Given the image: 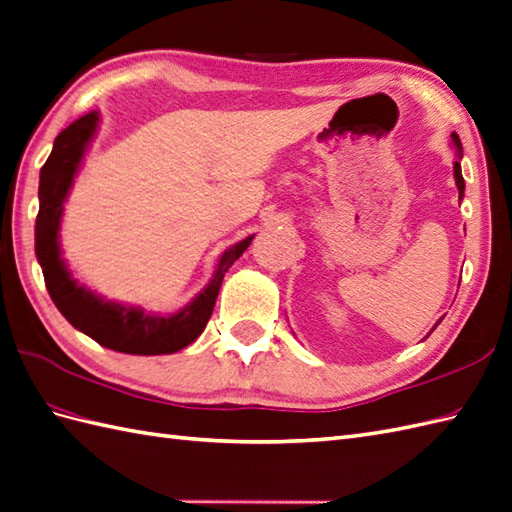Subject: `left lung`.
Here are the masks:
<instances>
[{"instance_id": "1", "label": "left lung", "mask_w": 512, "mask_h": 512, "mask_svg": "<svg viewBox=\"0 0 512 512\" xmlns=\"http://www.w3.org/2000/svg\"><path fill=\"white\" fill-rule=\"evenodd\" d=\"M452 139H454V145L458 147V154L463 156V147H460V139H458L456 134H452ZM454 178H456V186H458V195L463 197V195H465V180H463V173H460V162H458V160L454 162ZM439 323H441V319L436 321V326H439ZM436 326H434V328H436ZM434 328H432V330H434ZM432 330H430V332H432Z\"/></svg>"}]
</instances>
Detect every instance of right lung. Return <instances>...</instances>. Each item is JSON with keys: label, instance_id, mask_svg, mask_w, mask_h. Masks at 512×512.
Masks as SVG:
<instances>
[{"label": "right lung", "instance_id": "1", "mask_svg": "<svg viewBox=\"0 0 512 512\" xmlns=\"http://www.w3.org/2000/svg\"><path fill=\"white\" fill-rule=\"evenodd\" d=\"M97 121L99 115L93 110L62 130L56 136L52 154H49L41 169V206L39 215H36L34 239L36 258H39L43 269L45 286L62 317L73 328L91 336L93 341L108 347V350L136 356L173 354L191 345L204 332L210 315H213L223 276H226L234 260L249 247L254 236H247L245 241L223 252L213 280L189 306H184L176 315H149L143 308L108 302V299L78 284V280L71 278L65 260L60 258L58 230L62 204H65L82 156L97 130Z\"/></svg>", "mask_w": 512, "mask_h": 512}]
</instances>
